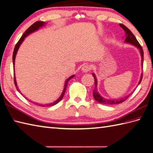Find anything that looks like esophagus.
Returning <instances> with one entry per match:
<instances>
[{
    "instance_id": "1",
    "label": "esophagus",
    "mask_w": 153,
    "mask_h": 153,
    "mask_svg": "<svg viewBox=\"0 0 153 153\" xmlns=\"http://www.w3.org/2000/svg\"><path fill=\"white\" fill-rule=\"evenodd\" d=\"M91 69V67L90 65H85L82 67V68H81V71H82V72H84V73H87L88 72H89Z\"/></svg>"
}]
</instances>
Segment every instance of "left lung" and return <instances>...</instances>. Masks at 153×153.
<instances>
[{
  "mask_svg": "<svg viewBox=\"0 0 153 153\" xmlns=\"http://www.w3.org/2000/svg\"><path fill=\"white\" fill-rule=\"evenodd\" d=\"M119 25H120V27L123 28V29L124 30H125V43L132 44L134 46H136V47L138 49H139L140 53L141 54V66H143V49H142L141 46L139 44V42H137L136 37L134 36V35L132 34V32H131L128 29V28L126 27H125V25H122V24H120ZM142 67H143V66H142ZM93 76L94 78V82H95V87H94V89L93 91V97L94 98V100L97 102L100 103V104H102L114 105V104H120V103L123 102L124 101H125L126 99L129 97V95H128L125 97L121 98L120 99H116V100H115H115H110V99H106V98H104V97H102V96L100 94H99V93L98 92V88H97L98 81H97V77H96L95 74L94 73L93 74ZM142 76H143V74H141L140 79V81H139V83H138L137 85H139L140 83H141V79H142Z\"/></svg>",
  "mask_w": 153,
  "mask_h": 153,
  "instance_id": "left-lung-1",
  "label": "left lung"
}]
</instances>
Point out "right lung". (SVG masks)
Masks as SVG:
<instances>
[{"label":"right lung","mask_w":153,"mask_h":153,"mask_svg":"<svg viewBox=\"0 0 153 153\" xmlns=\"http://www.w3.org/2000/svg\"><path fill=\"white\" fill-rule=\"evenodd\" d=\"M45 24H46V23L43 22V21H36V22H35L34 24L32 25L29 28H28L25 32L24 34H23V36L21 37V38L19 39V40L18 41V42H17V44L16 45L15 48H14V50H13V53L12 59H13V70H15V66H14V65H15V60H16V54H17V51H18V49H19V48L20 47L21 44H22L23 42L24 41L25 38L28 36V35H29L30 34L33 33H34V32H36V30L40 29V28H42V27H44ZM74 76H75V75H72V76H70V77H68V79L66 80L65 85H64V88H63L62 93L61 95L60 96V97L57 99V100L54 101L53 103H49V104H40V106H42V107H45V106H51V105H54L57 104V103H59L60 100H62V98H63V96H64V94H65V93L66 88L67 86H68V83L69 82V81L71 79H72V78H73ZM14 83H15V85H16V87L17 90L18 91L19 93H21V91H19V89L18 88V87H17V85L16 79V76H15V71H14ZM25 98L27 99V97H25Z\"/></svg>","instance_id":"right-lung-1"}]
</instances>
